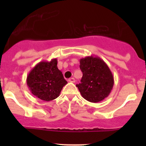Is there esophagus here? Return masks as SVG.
<instances>
[{"label":"esophagus","mask_w":146,"mask_h":146,"mask_svg":"<svg viewBox=\"0 0 146 146\" xmlns=\"http://www.w3.org/2000/svg\"><path fill=\"white\" fill-rule=\"evenodd\" d=\"M75 81H76V80H75V79L73 78H70L68 79V82H75Z\"/></svg>","instance_id":"esophagus-1"}]
</instances>
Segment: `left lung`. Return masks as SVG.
<instances>
[{"label":"left lung","mask_w":146,"mask_h":146,"mask_svg":"<svg viewBox=\"0 0 146 146\" xmlns=\"http://www.w3.org/2000/svg\"><path fill=\"white\" fill-rule=\"evenodd\" d=\"M82 73L80 83L77 84L82 97L96 103L107 98L114 86V76L107 64L98 56H87L80 60Z\"/></svg>","instance_id":"8db88e82"}]
</instances>
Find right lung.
Segmentation results:
<instances>
[{"label":"right lung","mask_w":146,"mask_h":146,"mask_svg":"<svg viewBox=\"0 0 146 146\" xmlns=\"http://www.w3.org/2000/svg\"><path fill=\"white\" fill-rule=\"evenodd\" d=\"M56 58L38 63L28 74L27 85L30 92L42 100H55L68 83L57 67Z\"/></svg>","instance_id":"add662e5"}]
</instances>
